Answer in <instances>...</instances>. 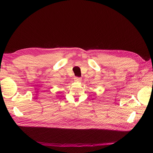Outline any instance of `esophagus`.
Returning a JSON list of instances; mask_svg holds the SVG:
<instances>
[{"mask_svg":"<svg viewBox=\"0 0 153 153\" xmlns=\"http://www.w3.org/2000/svg\"><path fill=\"white\" fill-rule=\"evenodd\" d=\"M74 81L75 82H81V77H74Z\"/></svg>","mask_w":153,"mask_h":153,"instance_id":"1","label":"esophagus"}]
</instances>
